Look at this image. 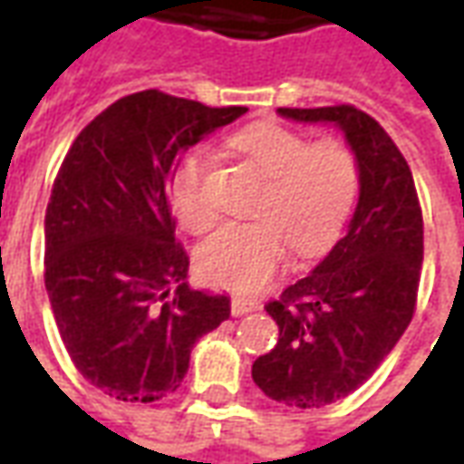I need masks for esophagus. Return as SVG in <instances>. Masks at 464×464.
<instances>
[{
	"instance_id": "esophagus-1",
	"label": "esophagus",
	"mask_w": 464,
	"mask_h": 464,
	"mask_svg": "<svg viewBox=\"0 0 464 464\" xmlns=\"http://www.w3.org/2000/svg\"><path fill=\"white\" fill-rule=\"evenodd\" d=\"M256 308H258V303L251 301V298H241V295L231 298V315H236V318H241V315L256 311Z\"/></svg>"
}]
</instances>
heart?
Returning <instances> with one entry per match:
<instances>
[{
	"label": "heart",
	"instance_id": "b5f03b06",
	"mask_svg": "<svg viewBox=\"0 0 464 464\" xmlns=\"http://www.w3.org/2000/svg\"><path fill=\"white\" fill-rule=\"evenodd\" d=\"M233 149L266 176L256 221L228 223L201 243L203 281L228 291L263 288L291 253L318 256L341 236L360 191L355 153L335 139L313 141L283 123L261 121L231 139ZM211 159L186 151L169 176V203L186 231L211 228L218 211L208 193Z\"/></svg>",
	"mask_w": 464,
	"mask_h": 464
}]
</instances>
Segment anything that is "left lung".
<instances>
[{
	"label": "left lung",
	"mask_w": 464,
	"mask_h": 464,
	"mask_svg": "<svg viewBox=\"0 0 464 464\" xmlns=\"http://www.w3.org/2000/svg\"><path fill=\"white\" fill-rule=\"evenodd\" d=\"M293 121L338 123L358 159L360 198L348 233L315 271L266 311L278 343L253 362V382L276 402L323 408L378 370L418 305L422 211L412 173L388 131L350 104L278 109Z\"/></svg>",
	"instance_id": "1"
}]
</instances>
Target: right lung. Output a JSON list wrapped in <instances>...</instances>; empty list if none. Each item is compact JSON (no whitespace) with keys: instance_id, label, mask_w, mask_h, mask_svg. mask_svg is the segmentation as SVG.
I'll return each instance as SVG.
<instances>
[{"instance_id":"obj_1","label":"right lung","mask_w":464,"mask_h":464,"mask_svg":"<svg viewBox=\"0 0 464 464\" xmlns=\"http://www.w3.org/2000/svg\"><path fill=\"white\" fill-rule=\"evenodd\" d=\"M246 111L146 89L66 151L46 206L44 283L69 358L109 398L173 392L196 341L231 315L226 295L188 288L166 186L188 146Z\"/></svg>"}]
</instances>
